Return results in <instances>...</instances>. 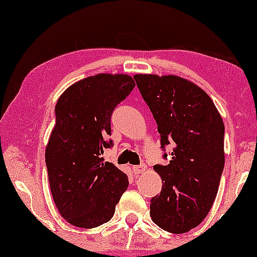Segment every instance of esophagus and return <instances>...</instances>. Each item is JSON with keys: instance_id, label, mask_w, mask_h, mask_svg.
<instances>
[{"instance_id": "obj_1", "label": "esophagus", "mask_w": 257, "mask_h": 257, "mask_svg": "<svg viewBox=\"0 0 257 257\" xmlns=\"http://www.w3.org/2000/svg\"><path fill=\"white\" fill-rule=\"evenodd\" d=\"M132 170L135 174H140L145 171V166H144V165H140V166H133Z\"/></svg>"}]
</instances>
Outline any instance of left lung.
<instances>
[{
    "mask_svg": "<svg viewBox=\"0 0 257 257\" xmlns=\"http://www.w3.org/2000/svg\"><path fill=\"white\" fill-rule=\"evenodd\" d=\"M133 78L156 119L161 147L173 143L170 163L153 166L163 188L151 200L150 215L161 229L186 233L202 222L217 194L223 120L208 94L182 77L138 73Z\"/></svg>",
    "mask_w": 257,
    "mask_h": 257,
    "instance_id": "1",
    "label": "left lung"
}]
</instances>
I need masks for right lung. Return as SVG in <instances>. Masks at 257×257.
<instances>
[{
  "mask_svg": "<svg viewBox=\"0 0 257 257\" xmlns=\"http://www.w3.org/2000/svg\"><path fill=\"white\" fill-rule=\"evenodd\" d=\"M135 86L128 75L98 73L58 98L45 163L55 205L72 226L94 228L110 221L127 189V175L101 154L112 146L105 140L112 112Z\"/></svg>",
  "mask_w": 257,
  "mask_h": 257,
  "instance_id": "1",
  "label": "right lung"
}]
</instances>
